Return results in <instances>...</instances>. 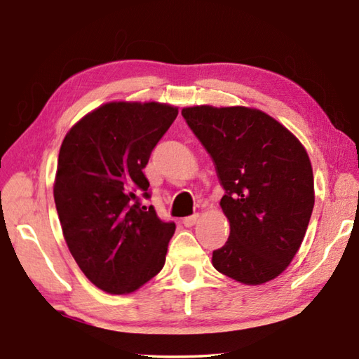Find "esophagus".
<instances>
[{
    "mask_svg": "<svg viewBox=\"0 0 359 359\" xmlns=\"http://www.w3.org/2000/svg\"><path fill=\"white\" fill-rule=\"evenodd\" d=\"M198 220H199V214H194V215H190V217H185L184 224H185V226H193V224H196Z\"/></svg>",
    "mask_w": 359,
    "mask_h": 359,
    "instance_id": "1",
    "label": "esophagus"
}]
</instances>
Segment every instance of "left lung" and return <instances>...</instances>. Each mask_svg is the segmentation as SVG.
<instances>
[{"label":"left lung","instance_id":"obj_1","mask_svg":"<svg viewBox=\"0 0 359 359\" xmlns=\"http://www.w3.org/2000/svg\"><path fill=\"white\" fill-rule=\"evenodd\" d=\"M215 163L229 238L212 253L222 274L261 285L287 269L311 220L313 172L304 145L271 115L245 106L182 109Z\"/></svg>","mask_w":359,"mask_h":359}]
</instances>
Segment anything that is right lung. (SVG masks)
I'll return each mask as SVG.
<instances>
[{
    "label": "right lung",
    "instance_id": "1",
    "mask_svg": "<svg viewBox=\"0 0 359 359\" xmlns=\"http://www.w3.org/2000/svg\"><path fill=\"white\" fill-rule=\"evenodd\" d=\"M179 109L165 102L112 101L82 117L60 147L53 198L66 244L85 277L128 294L163 269L175 224L161 222L142 169Z\"/></svg>",
    "mask_w": 359,
    "mask_h": 359
}]
</instances>
